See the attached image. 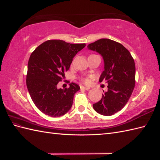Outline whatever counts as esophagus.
Instances as JSON below:
<instances>
[{
    "instance_id": "obj_1",
    "label": "esophagus",
    "mask_w": 160,
    "mask_h": 160,
    "mask_svg": "<svg viewBox=\"0 0 160 160\" xmlns=\"http://www.w3.org/2000/svg\"><path fill=\"white\" fill-rule=\"evenodd\" d=\"M81 89H83V90H90V88L89 87H84V86H81Z\"/></svg>"
}]
</instances>
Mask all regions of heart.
I'll use <instances>...</instances> for the list:
<instances>
[{"label":"heart","instance_id":"b5f03b06","mask_svg":"<svg viewBox=\"0 0 160 160\" xmlns=\"http://www.w3.org/2000/svg\"><path fill=\"white\" fill-rule=\"evenodd\" d=\"M82 81L86 84H89L90 83V79L88 77H86V78H83L82 79Z\"/></svg>","mask_w":160,"mask_h":160}]
</instances>
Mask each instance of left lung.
Listing matches in <instances>:
<instances>
[{"instance_id":"1","label":"left lung","mask_w":160,"mask_h":160,"mask_svg":"<svg viewBox=\"0 0 160 160\" xmlns=\"http://www.w3.org/2000/svg\"><path fill=\"white\" fill-rule=\"evenodd\" d=\"M88 48L102 55L105 66L99 81L108 83V92L93 108L100 114L112 116L125 107L132 94L136 83L134 59L124 46L109 39H100Z\"/></svg>"}]
</instances>
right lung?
Segmentation results:
<instances>
[{"instance_id":"obj_1","label":"right lung","mask_w":160,"mask_h":160,"mask_svg":"<svg viewBox=\"0 0 160 160\" xmlns=\"http://www.w3.org/2000/svg\"><path fill=\"white\" fill-rule=\"evenodd\" d=\"M86 44H70L60 40L43 42L35 49L28 62L27 86L32 101L44 114L64 115L72 107L74 95L80 90L77 83L58 89L77 53Z\"/></svg>"}]
</instances>
